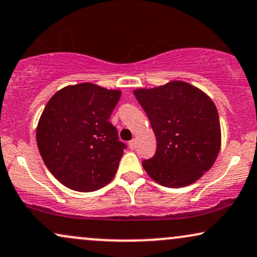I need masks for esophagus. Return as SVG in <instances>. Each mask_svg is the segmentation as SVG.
I'll return each mask as SVG.
<instances>
[{"instance_id":"34e87169","label":"esophagus","mask_w":257,"mask_h":257,"mask_svg":"<svg viewBox=\"0 0 257 257\" xmlns=\"http://www.w3.org/2000/svg\"><path fill=\"white\" fill-rule=\"evenodd\" d=\"M129 148H131V150H135V147H137V141L135 140H132V141H129Z\"/></svg>"}]
</instances>
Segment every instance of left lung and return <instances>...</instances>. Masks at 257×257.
I'll list each match as a JSON object with an SVG mask.
<instances>
[{
    "label": "left lung",
    "mask_w": 257,
    "mask_h": 257,
    "mask_svg": "<svg viewBox=\"0 0 257 257\" xmlns=\"http://www.w3.org/2000/svg\"><path fill=\"white\" fill-rule=\"evenodd\" d=\"M134 95L157 139L156 154L142 162L148 176L168 188L196 182L220 151V122L212 99L184 81L138 88Z\"/></svg>",
    "instance_id": "obj_1"
}]
</instances>
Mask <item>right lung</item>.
<instances>
[{
	"label": "right lung",
	"instance_id": "add662e5",
	"mask_svg": "<svg viewBox=\"0 0 257 257\" xmlns=\"http://www.w3.org/2000/svg\"><path fill=\"white\" fill-rule=\"evenodd\" d=\"M118 89L91 82L63 87L52 95L37 126V145L49 171L69 189L89 193L115 177L123 150L109 122Z\"/></svg>",
	"mask_w": 257,
	"mask_h": 257
}]
</instances>
